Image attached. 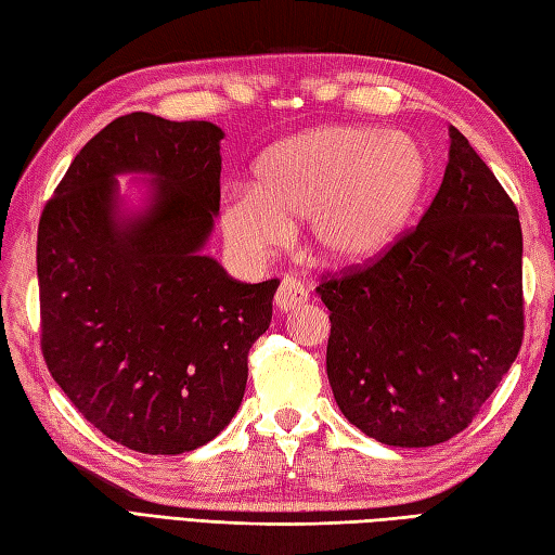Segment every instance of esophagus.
<instances>
[{"mask_svg":"<svg viewBox=\"0 0 555 555\" xmlns=\"http://www.w3.org/2000/svg\"><path fill=\"white\" fill-rule=\"evenodd\" d=\"M274 302H276V308H279L281 312L296 310V308H300L302 302H308V286L300 284L298 279L286 276L284 281H281V286H279V291H276Z\"/></svg>","mask_w":555,"mask_h":555,"instance_id":"1","label":"esophagus"}]
</instances>
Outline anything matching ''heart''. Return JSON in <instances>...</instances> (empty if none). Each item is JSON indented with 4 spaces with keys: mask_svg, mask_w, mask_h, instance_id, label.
I'll return each mask as SVG.
<instances>
[{
    "mask_svg": "<svg viewBox=\"0 0 555 555\" xmlns=\"http://www.w3.org/2000/svg\"><path fill=\"white\" fill-rule=\"evenodd\" d=\"M429 176L427 152L405 133L314 128L267 152L255 188H233L223 199L221 227L235 250L262 257L310 219V243L322 262L367 264L403 238Z\"/></svg>",
    "mask_w": 555,
    "mask_h": 555,
    "instance_id": "obj_1",
    "label": "heart"
}]
</instances>
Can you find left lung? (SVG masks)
Listing matches in <instances>:
<instances>
[{"mask_svg":"<svg viewBox=\"0 0 555 555\" xmlns=\"http://www.w3.org/2000/svg\"><path fill=\"white\" fill-rule=\"evenodd\" d=\"M326 374L340 412L386 446H436L469 427L525 334L517 207L451 126L439 193L367 264L322 274Z\"/></svg>","mask_w":555,"mask_h":555,"instance_id":"1","label":"left lung"}]
</instances>
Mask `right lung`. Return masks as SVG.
<instances>
[{"label":"right lung","instance_id":"obj_1","mask_svg":"<svg viewBox=\"0 0 555 555\" xmlns=\"http://www.w3.org/2000/svg\"><path fill=\"white\" fill-rule=\"evenodd\" d=\"M221 128L119 116L70 162L38 227L40 346L52 379L107 439L195 451L227 427L276 279L241 284L203 245L219 211ZM156 176L145 216L115 217L113 176Z\"/></svg>","mask_w":555,"mask_h":555}]
</instances>
